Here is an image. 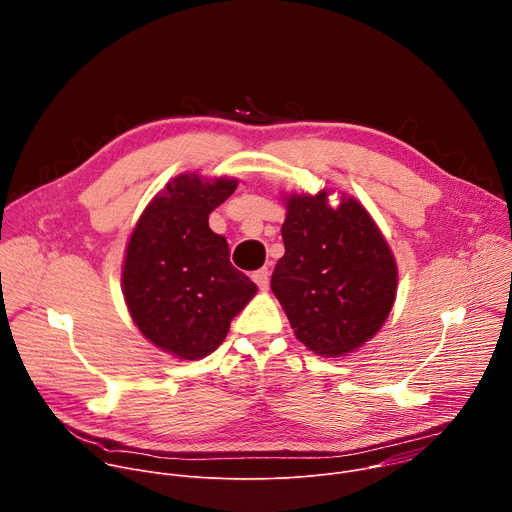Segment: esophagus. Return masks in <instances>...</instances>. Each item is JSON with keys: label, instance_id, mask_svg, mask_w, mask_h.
<instances>
[{"label": "esophagus", "instance_id": "obj_1", "mask_svg": "<svg viewBox=\"0 0 512 512\" xmlns=\"http://www.w3.org/2000/svg\"><path fill=\"white\" fill-rule=\"evenodd\" d=\"M253 281L259 285V289H267V285H269V269L261 267L259 271H255L253 273Z\"/></svg>", "mask_w": 512, "mask_h": 512}]
</instances>
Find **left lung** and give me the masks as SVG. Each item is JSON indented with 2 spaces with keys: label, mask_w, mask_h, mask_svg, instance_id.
I'll list each match as a JSON object with an SVG mask.
<instances>
[{
  "label": "left lung",
  "mask_w": 512,
  "mask_h": 512,
  "mask_svg": "<svg viewBox=\"0 0 512 512\" xmlns=\"http://www.w3.org/2000/svg\"><path fill=\"white\" fill-rule=\"evenodd\" d=\"M334 190L283 196V257L271 275L296 338L324 358L367 344L389 318L397 298L395 255L354 196Z\"/></svg>",
  "instance_id": "8db88e82"
}]
</instances>
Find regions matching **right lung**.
I'll list each match as a JSON object with an SVG mask.
<instances>
[{"instance_id": "add662e5", "label": "right lung", "mask_w": 512, "mask_h": 512, "mask_svg": "<svg viewBox=\"0 0 512 512\" xmlns=\"http://www.w3.org/2000/svg\"><path fill=\"white\" fill-rule=\"evenodd\" d=\"M229 176L184 172L145 206L129 235L121 289L133 324L160 350L198 360L227 338L257 285L229 261L208 214L237 188Z\"/></svg>"}]
</instances>
